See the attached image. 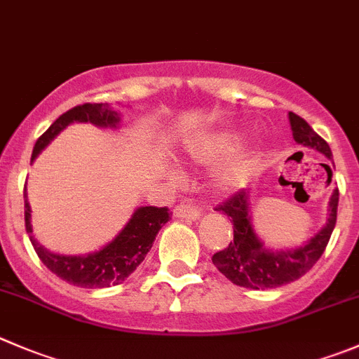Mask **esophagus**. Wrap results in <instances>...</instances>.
Here are the masks:
<instances>
[{
	"label": "esophagus",
	"instance_id": "obj_1",
	"mask_svg": "<svg viewBox=\"0 0 359 359\" xmlns=\"http://www.w3.org/2000/svg\"><path fill=\"white\" fill-rule=\"evenodd\" d=\"M173 215L177 219H191V221H198L201 217V212L196 210V208L189 207V205H177L173 208Z\"/></svg>",
	"mask_w": 359,
	"mask_h": 359
}]
</instances>
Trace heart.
<instances>
[{"instance_id":"1","label":"heart","mask_w":359,"mask_h":359,"mask_svg":"<svg viewBox=\"0 0 359 359\" xmlns=\"http://www.w3.org/2000/svg\"><path fill=\"white\" fill-rule=\"evenodd\" d=\"M240 144L238 133H215L196 138L187 145V154L196 165L210 166L228 158ZM259 152L256 149L240 151L219 168L214 177V186L219 193L231 194L245 187L256 175L259 166Z\"/></svg>"}]
</instances>
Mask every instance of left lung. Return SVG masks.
I'll use <instances>...</instances> for the list:
<instances>
[{
	"label": "left lung",
	"instance_id": "obj_1",
	"mask_svg": "<svg viewBox=\"0 0 359 359\" xmlns=\"http://www.w3.org/2000/svg\"><path fill=\"white\" fill-rule=\"evenodd\" d=\"M290 124L297 144L316 149L332 159L330 145L309 126L307 121L290 112ZM325 166L332 173V168L328 165ZM249 205V194L240 191L226 203L215 208L228 215L233 222V242H229L224 250L215 252L212 256V263L226 279L236 286L249 290H273L300 279L323 256L337 222L339 189H333L330 198V215L326 224L309 242L294 249L272 250L264 247L257 233L254 231Z\"/></svg>",
	"mask_w": 359,
	"mask_h": 359
}]
</instances>
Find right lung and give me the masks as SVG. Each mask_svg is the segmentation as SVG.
Segmentation results:
<instances>
[{
  "mask_svg": "<svg viewBox=\"0 0 359 359\" xmlns=\"http://www.w3.org/2000/svg\"><path fill=\"white\" fill-rule=\"evenodd\" d=\"M119 121V114L110 109L107 103H83V105L73 107L59 119H55L50 128L38 138L31 161H34L36 156L69 124L91 123L100 128H117ZM24 219H26V231L29 233V240L38 257L52 273L73 286L102 290V287L117 286L137 270L138 264L145 259L151 250L158 231L172 219V215L166 207H138L112 242L86 256H66V254L50 252L34 238L26 189H24Z\"/></svg>",
  "mask_w": 359,
  "mask_h": 359,
  "instance_id": "obj_1",
  "label": "right lung"
}]
</instances>
